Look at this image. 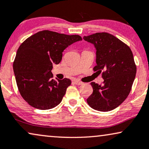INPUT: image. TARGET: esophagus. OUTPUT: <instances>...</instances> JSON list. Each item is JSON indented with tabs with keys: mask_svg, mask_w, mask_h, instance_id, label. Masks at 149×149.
<instances>
[{
	"mask_svg": "<svg viewBox=\"0 0 149 149\" xmlns=\"http://www.w3.org/2000/svg\"><path fill=\"white\" fill-rule=\"evenodd\" d=\"M73 82H74V83L77 84V85H80V84H82V82H80V81H79V80H73Z\"/></svg>",
	"mask_w": 149,
	"mask_h": 149,
	"instance_id": "34e87169",
	"label": "esophagus"
}]
</instances>
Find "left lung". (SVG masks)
Wrapping results in <instances>:
<instances>
[{
  "label": "left lung",
  "instance_id": "obj_1",
  "mask_svg": "<svg viewBox=\"0 0 149 149\" xmlns=\"http://www.w3.org/2000/svg\"><path fill=\"white\" fill-rule=\"evenodd\" d=\"M96 49V64L93 70L102 73L103 84L91 82L93 93L86 99L95 110L109 111L125 100L132 87L136 65L129 47L109 33H95L84 36Z\"/></svg>",
  "mask_w": 149,
  "mask_h": 149
}]
</instances>
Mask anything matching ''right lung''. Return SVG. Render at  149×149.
<instances>
[{
	"mask_svg": "<svg viewBox=\"0 0 149 149\" xmlns=\"http://www.w3.org/2000/svg\"><path fill=\"white\" fill-rule=\"evenodd\" d=\"M82 40L78 35L44 30L26 39L17 51L13 69L20 95L29 105L40 110L57 106L70 85L68 78L56 81L53 64L58 65L67 47Z\"/></svg>",
	"mask_w": 149,
	"mask_h": 149,
	"instance_id": "obj_1",
	"label": "right lung"
}]
</instances>
